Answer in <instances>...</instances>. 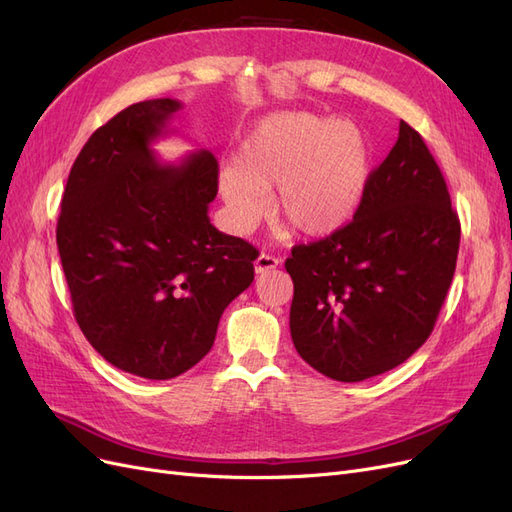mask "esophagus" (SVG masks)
I'll return each instance as SVG.
<instances>
[{
  "label": "esophagus",
  "mask_w": 512,
  "mask_h": 512,
  "mask_svg": "<svg viewBox=\"0 0 512 512\" xmlns=\"http://www.w3.org/2000/svg\"><path fill=\"white\" fill-rule=\"evenodd\" d=\"M277 265H280V260H277L275 256H271V254H260V256L254 260L256 273H267V271L275 269Z\"/></svg>",
  "instance_id": "obj_1"
}]
</instances>
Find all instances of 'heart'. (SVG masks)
I'll list each match as a JSON object with an SVG mask.
<instances>
[{
  "mask_svg": "<svg viewBox=\"0 0 512 512\" xmlns=\"http://www.w3.org/2000/svg\"><path fill=\"white\" fill-rule=\"evenodd\" d=\"M367 177L369 145L356 123L275 113L245 136L220 192L232 226L241 232L269 211L267 192L275 188L277 218L299 235L322 237L350 220Z\"/></svg>",
  "mask_w": 512,
  "mask_h": 512,
  "instance_id": "b5f03b06",
  "label": "heart"
}]
</instances>
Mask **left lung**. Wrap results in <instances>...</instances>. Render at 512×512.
<instances>
[{
	"instance_id": "8db88e82",
	"label": "left lung",
	"mask_w": 512,
	"mask_h": 512,
	"mask_svg": "<svg viewBox=\"0 0 512 512\" xmlns=\"http://www.w3.org/2000/svg\"><path fill=\"white\" fill-rule=\"evenodd\" d=\"M461 224L442 170L406 121L371 170L352 222L292 247V344L339 382L404 363L436 327L451 288Z\"/></svg>"
}]
</instances>
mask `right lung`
<instances>
[{"instance_id": "obj_1", "label": "right lung", "mask_w": 512, "mask_h": 512, "mask_svg": "<svg viewBox=\"0 0 512 512\" xmlns=\"http://www.w3.org/2000/svg\"><path fill=\"white\" fill-rule=\"evenodd\" d=\"M158 98L89 136L61 198L57 247L74 318L117 369L168 380L211 350L224 309L254 282L258 250L209 222L218 160L162 164L149 145L181 111Z\"/></svg>"}]
</instances>
